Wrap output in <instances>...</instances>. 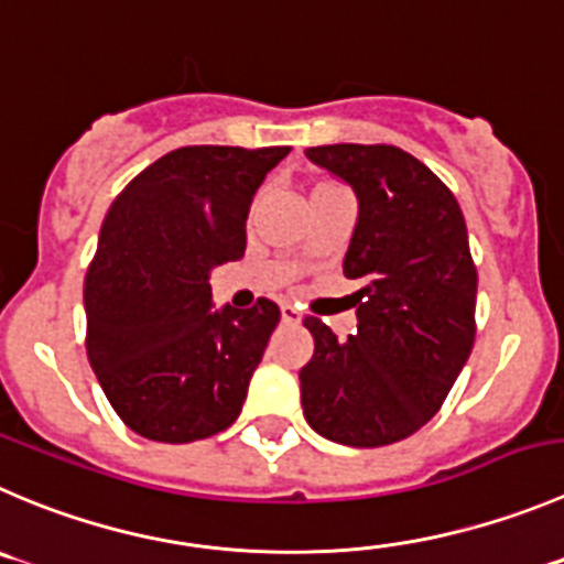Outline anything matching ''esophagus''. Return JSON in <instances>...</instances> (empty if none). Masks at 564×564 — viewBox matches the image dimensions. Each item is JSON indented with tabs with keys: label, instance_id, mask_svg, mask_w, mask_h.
I'll return each instance as SVG.
<instances>
[{
	"label": "esophagus",
	"instance_id": "1",
	"mask_svg": "<svg viewBox=\"0 0 564 564\" xmlns=\"http://www.w3.org/2000/svg\"><path fill=\"white\" fill-rule=\"evenodd\" d=\"M279 313H282V324H291V326L302 324V318H304V315L299 313L293 304H282V307H279Z\"/></svg>",
	"mask_w": 564,
	"mask_h": 564
}]
</instances>
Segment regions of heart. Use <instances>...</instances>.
I'll return each instance as SVG.
<instances>
[{
	"label": "heart",
	"instance_id": "heart-1",
	"mask_svg": "<svg viewBox=\"0 0 564 564\" xmlns=\"http://www.w3.org/2000/svg\"><path fill=\"white\" fill-rule=\"evenodd\" d=\"M332 187H335V185H329V182H318V185H313V191H310V196H313V193H324V191H332Z\"/></svg>",
	"mask_w": 564,
	"mask_h": 564
}]
</instances>
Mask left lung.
<instances>
[{
  "mask_svg": "<svg viewBox=\"0 0 564 564\" xmlns=\"http://www.w3.org/2000/svg\"><path fill=\"white\" fill-rule=\"evenodd\" d=\"M304 154L357 196L343 273L362 285L348 340L304 318L315 340L299 371L304 417L332 443L390 446L432 421L474 348L476 268L463 210L399 147L335 143Z\"/></svg>",
  "mask_w": 564,
  "mask_h": 564,
  "instance_id": "1",
  "label": "left lung"
}]
</instances>
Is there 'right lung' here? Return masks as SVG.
Segmentation results:
<instances>
[{"label": "right lung", "instance_id": "right-lung-1", "mask_svg": "<svg viewBox=\"0 0 564 564\" xmlns=\"http://www.w3.org/2000/svg\"><path fill=\"white\" fill-rule=\"evenodd\" d=\"M291 147H185L118 193L85 276L88 359L118 417L147 440L232 426L279 307L216 310L210 273L240 260L257 187Z\"/></svg>", "mask_w": 564, "mask_h": 564}]
</instances>
